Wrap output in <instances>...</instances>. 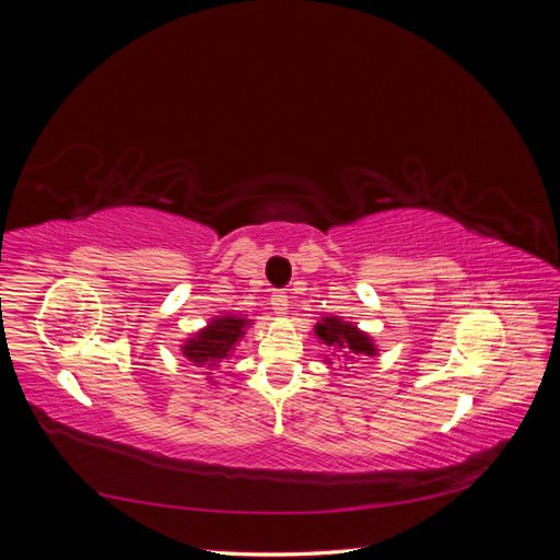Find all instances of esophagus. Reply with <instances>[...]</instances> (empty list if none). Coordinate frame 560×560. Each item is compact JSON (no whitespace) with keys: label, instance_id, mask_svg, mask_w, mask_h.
Instances as JSON below:
<instances>
[{"label":"esophagus","instance_id":"1","mask_svg":"<svg viewBox=\"0 0 560 560\" xmlns=\"http://www.w3.org/2000/svg\"><path fill=\"white\" fill-rule=\"evenodd\" d=\"M270 306H273V311H276L278 315H284V313H287V306H290V296H287V292L278 290V292L270 294Z\"/></svg>","mask_w":560,"mask_h":560}]
</instances>
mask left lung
I'll use <instances>...</instances> for the list:
<instances>
[{"instance_id":"obj_1","label":"left lung","mask_w":560,"mask_h":560,"mask_svg":"<svg viewBox=\"0 0 560 560\" xmlns=\"http://www.w3.org/2000/svg\"><path fill=\"white\" fill-rule=\"evenodd\" d=\"M315 336L319 338V343L334 348L338 358H341L346 364H352L362 358H376L378 354L376 343L371 341V336L366 331H362L358 325H352V322H343L336 315L322 317L315 325ZM327 364H331L329 358H327Z\"/></svg>"}]
</instances>
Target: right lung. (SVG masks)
I'll return each instance as SVG.
<instances>
[{"label":"right lung","instance_id":"1","mask_svg":"<svg viewBox=\"0 0 560 560\" xmlns=\"http://www.w3.org/2000/svg\"><path fill=\"white\" fill-rule=\"evenodd\" d=\"M252 325V319L241 315H217L206 327L194 331L189 338H184L182 354L194 366L206 369L208 381H212L210 371L217 369L224 360H231L235 348H238L245 329Z\"/></svg>","mask_w":560,"mask_h":560}]
</instances>
